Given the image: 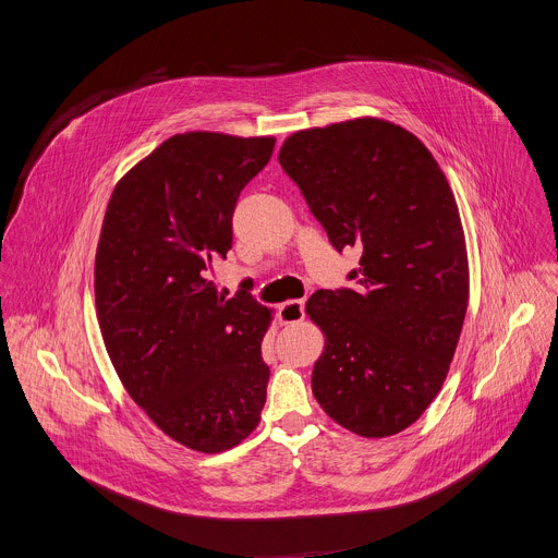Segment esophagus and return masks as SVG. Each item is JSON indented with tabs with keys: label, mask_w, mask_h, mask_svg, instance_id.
I'll list each match as a JSON object with an SVG mask.
<instances>
[{
	"label": "esophagus",
	"mask_w": 558,
	"mask_h": 558,
	"mask_svg": "<svg viewBox=\"0 0 558 558\" xmlns=\"http://www.w3.org/2000/svg\"><path fill=\"white\" fill-rule=\"evenodd\" d=\"M278 317L282 325L300 323L304 317V300H287L284 304L278 306Z\"/></svg>",
	"instance_id": "obj_1"
}]
</instances>
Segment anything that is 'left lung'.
I'll return each mask as SVG.
<instances>
[{"mask_svg": "<svg viewBox=\"0 0 558 558\" xmlns=\"http://www.w3.org/2000/svg\"><path fill=\"white\" fill-rule=\"evenodd\" d=\"M278 161L331 245L362 252L355 289L306 300L327 338L311 375L315 400L360 437L402 433L441 390L465 317L454 194L415 134L375 117L300 130Z\"/></svg>", "mask_w": 558, "mask_h": 558, "instance_id": "8db88e82", "label": "left lung"}]
</instances>
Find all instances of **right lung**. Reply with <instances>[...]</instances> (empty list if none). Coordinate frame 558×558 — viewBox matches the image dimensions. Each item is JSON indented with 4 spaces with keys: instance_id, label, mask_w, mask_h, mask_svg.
Wrapping results in <instances>:
<instances>
[{
    "instance_id": "1",
    "label": "right lung",
    "mask_w": 558,
    "mask_h": 558,
    "mask_svg": "<svg viewBox=\"0 0 558 558\" xmlns=\"http://www.w3.org/2000/svg\"><path fill=\"white\" fill-rule=\"evenodd\" d=\"M274 136L174 134L114 187L95 256V302L128 395L177 444L214 454L260 422L271 308L209 280L231 250L243 187Z\"/></svg>"
}]
</instances>
